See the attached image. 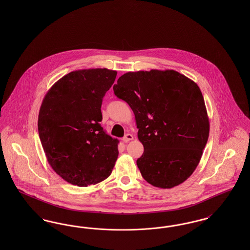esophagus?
I'll list each match as a JSON object with an SVG mask.
<instances>
[{
	"instance_id": "obj_1",
	"label": "esophagus",
	"mask_w": 250,
	"mask_h": 250,
	"mask_svg": "<svg viewBox=\"0 0 250 250\" xmlns=\"http://www.w3.org/2000/svg\"><path fill=\"white\" fill-rule=\"evenodd\" d=\"M134 139V137L131 135V134H126L124 138H123V141H124V143H128V142H130Z\"/></svg>"
}]
</instances>
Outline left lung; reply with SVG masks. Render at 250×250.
<instances>
[{
	"label": "left lung",
	"mask_w": 250,
	"mask_h": 250,
	"mask_svg": "<svg viewBox=\"0 0 250 250\" xmlns=\"http://www.w3.org/2000/svg\"><path fill=\"white\" fill-rule=\"evenodd\" d=\"M130 106L144 147L137 165L144 180L172 188L194 172L208 141L210 124L202 92L175 70L127 72L113 86Z\"/></svg>",
	"instance_id": "obj_1"
}]
</instances>
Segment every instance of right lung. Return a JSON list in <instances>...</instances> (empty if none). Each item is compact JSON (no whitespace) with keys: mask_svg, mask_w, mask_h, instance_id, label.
<instances>
[{"mask_svg":"<svg viewBox=\"0 0 250 250\" xmlns=\"http://www.w3.org/2000/svg\"><path fill=\"white\" fill-rule=\"evenodd\" d=\"M117 72L68 73L51 86L38 115V134L48 164L64 181L88 187L107 179L115 165L117 139L106 134L101 105Z\"/></svg>","mask_w":250,"mask_h":250,"instance_id":"add662e5","label":"right lung"}]
</instances>
